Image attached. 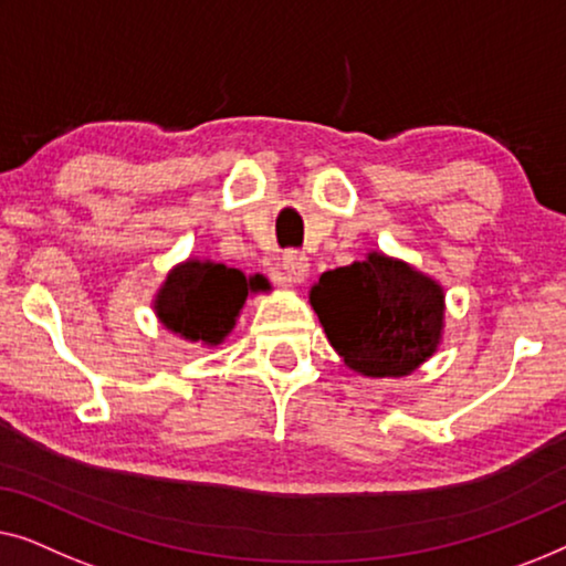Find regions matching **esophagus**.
Returning <instances> with one entry per match:
<instances>
[{"label": "esophagus", "mask_w": 566, "mask_h": 566, "mask_svg": "<svg viewBox=\"0 0 566 566\" xmlns=\"http://www.w3.org/2000/svg\"><path fill=\"white\" fill-rule=\"evenodd\" d=\"M282 274L290 284H300L307 280L310 261L302 251H286L282 256Z\"/></svg>", "instance_id": "1"}]
</instances>
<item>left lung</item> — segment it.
<instances>
[{"instance_id":"1","label":"left lung","mask_w":566,"mask_h":566,"mask_svg":"<svg viewBox=\"0 0 566 566\" xmlns=\"http://www.w3.org/2000/svg\"><path fill=\"white\" fill-rule=\"evenodd\" d=\"M310 302L331 346L364 377H405L441 340V284L381 253L325 272Z\"/></svg>"}]
</instances>
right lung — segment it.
Returning <instances> with one entry per match:
<instances>
[{"label": "right lung", "instance_id": "obj_1", "mask_svg": "<svg viewBox=\"0 0 566 566\" xmlns=\"http://www.w3.org/2000/svg\"><path fill=\"white\" fill-rule=\"evenodd\" d=\"M256 280L212 261H185L171 269L156 297V315L171 333L205 346H218L233 331Z\"/></svg>", "mask_w": 566, "mask_h": 566}]
</instances>
